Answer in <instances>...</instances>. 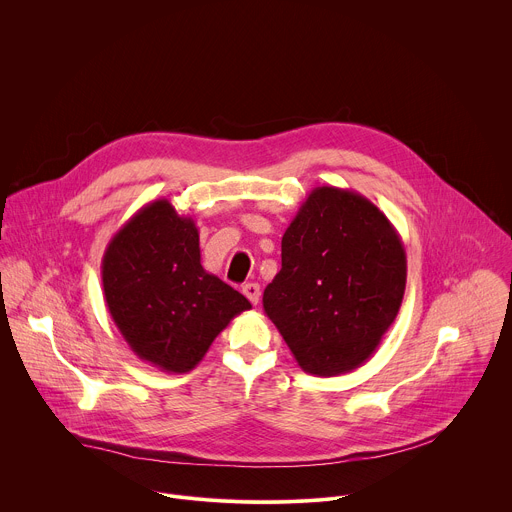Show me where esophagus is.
Masks as SVG:
<instances>
[{"mask_svg": "<svg viewBox=\"0 0 512 512\" xmlns=\"http://www.w3.org/2000/svg\"><path fill=\"white\" fill-rule=\"evenodd\" d=\"M243 294L249 298V302H251L253 306H257V304H259V298H261V287H259V283H245V285H243Z\"/></svg>", "mask_w": 512, "mask_h": 512, "instance_id": "1", "label": "esophagus"}]
</instances>
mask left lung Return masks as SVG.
<instances>
[{"label":"left lung","instance_id":"1","mask_svg":"<svg viewBox=\"0 0 512 512\" xmlns=\"http://www.w3.org/2000/svg\"><path fill=\"white\" fill-rule=\"evenodd\" d=\"M405 281V249L389 218L358 192L318 186L283 233L263 310L306 373L334 377L375 352Z\"/></svg>","mask_w":512,"mask_h":512}]
</instances>
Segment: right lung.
<instances>
[{"label":"right lung","instance_id":"add662e5","mask_svg":"<svg viewBox=\"0 0 512 512\" xmlns=\"http://www.w3.org/2000/svg\"><path fill=\"white\" fill-rule=\"evenodd\" d=\"M107 310L129 348L164 373H188L249 300L200 263L198 229L160 198L139 208L109 241Z\"/></svg>","mask_w":512,"mask_h":512}]
</instances>
